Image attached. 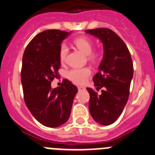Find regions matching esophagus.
<instances>
[{
  "mask_svg": "<svg viewBox=\"0 0 155 155\" xmlns=\"http://www.w3.org/2000/svg\"><path fill=\"white\" fill-rule=\"evenodd\" d=\"M78 91H83V90L85 89V87H81V86H79V87H78Z\"/></svg>",
  "mask_w": 155,
  "mask_h": 155,
  "instance_id": "esophagus-1",
  "label": "esophagus"
}]
</instances>
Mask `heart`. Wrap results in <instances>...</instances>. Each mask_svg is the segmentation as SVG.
Returning <instances> with one entry per match:
<instances>
[{
  "instance_id": "b5f03b06",
  "label": "heart",
  "mask_w": 155,
  "mask_h": 155,
  "mask_svg": "<svg viewBox=\"0 0 155 155\" xmlns=\"http://www.w3.org/2000/svg\"><path fill=\"white\" fill-rule=\"evenodd\" d=\"M74 43L81 51L83 52L86 55H88V57L92 61H96L99 57L98 53H91L93 50V42L87 37H78L74 39ZM68 53V46L66 44L61 45L59 51V59L61 63L65 62ZM90 74H91V70L88 68H74L68 71V78L78 84H84Z\"/></svg>"
}]
</instances>
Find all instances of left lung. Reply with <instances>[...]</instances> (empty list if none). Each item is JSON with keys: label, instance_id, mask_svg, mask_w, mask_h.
<instances>
[{"label": "left lung", "instance_id": "obj_1", "mask_svg": "<svg viewBox=\"0 0 155 155\" xmlns=\"http://www.w3.org/2000/svg\"><path fill=\"white\" fill-rule=\"evenodd\" d=\"M85 33L99 39L103 45V57L98 72L93 78L97 91L87 87L90 94L89 112L93 120L108 126L120 117L130 94L134 75L132 59L128 48L118 35L109 28L85 30Z\"/></svg>", "mask_w": 155, "mask_h": 155}]
</instances>
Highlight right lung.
Listing matches in <instances>:
<instances>
[{
    "instance_id": "obj_1",
    "label": "right lung",
    "mask_w": 155,
    "mask_h": 155,
    "mask_svg": "<svg viewBox=\"0 0 155 155\" xmlns=\"http://www.w3.org/2000/svg\"><path fill=\"white\" fill-rule=\"evenodd\" d=\"M70 32L49 29L35 35L25 50L21 81L25 105L34 118L43 126L57 127L70 117L78 88L67 79L52 88L61 68L59 51Z\"/></svg>"
}]
</instances>
